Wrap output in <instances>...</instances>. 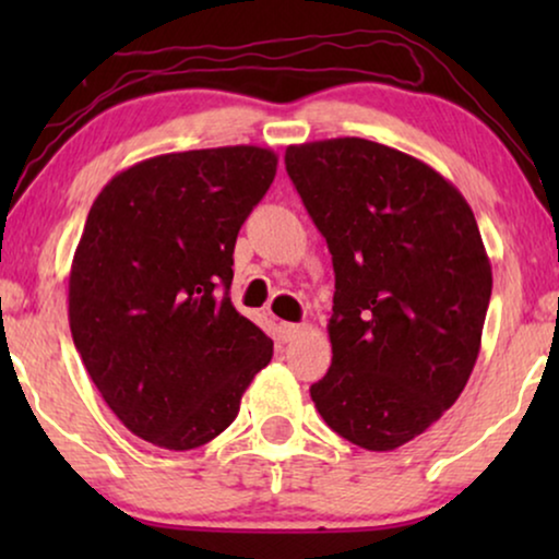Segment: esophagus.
Listing matches in <instances>:
<instances>
[{
	"mask_svg": "<svg viewBox=\"0 0 559 559\" xmlns=\"http://www.w3.org/2000/svg\"><path fill=\"white\" fill-rule=\"evenodd\" d=\"M280 333L285 341H295L297 335L302 333V325L300 323H280Z\"/></svg>",
	"mask_w": 559,
	"mask_h": 559,
	"instance_id": "obj_1",
	"label": "esophagus"
}]
</instances>
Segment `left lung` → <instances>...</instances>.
<instances>
[{
    "instance_id": "8db88e82",
    "label": "left lung",
    "mask_w": 559,
    "mask_h": 559,
    "mask_svg": "<svg viewBox=\"0 0 559 559\" xmlns=\"http://www.w3.org/2000/svg\"><path fill=\"white\" fill-rule=\"evenodd\" d=\"M293 178L333 254V361L310 386L320 417L354 445L415 440L468 384L491 300V262L453 182L386 144H289Z\"/></svg>"
}]
</instances>
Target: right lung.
Segmentation results:
<instances>
[{
    "label": "right lung",
    "instance_id": "1",
    "mask_svg": "<svg viewBox=\"0 0 559 559\" xmlns=\"http://www.w3.org/2000/svg\"><path fill=\"white\" fill-rule=\"evenodd\" d=\"M277 173L254 144L170 152L114 175L68 277V320L91 381L136 438L211 442L239 415L272 341L234 308V247Z\"/></svg>",
    "mask_w": 559,
    "mask_h": 559
}]
</instances>
